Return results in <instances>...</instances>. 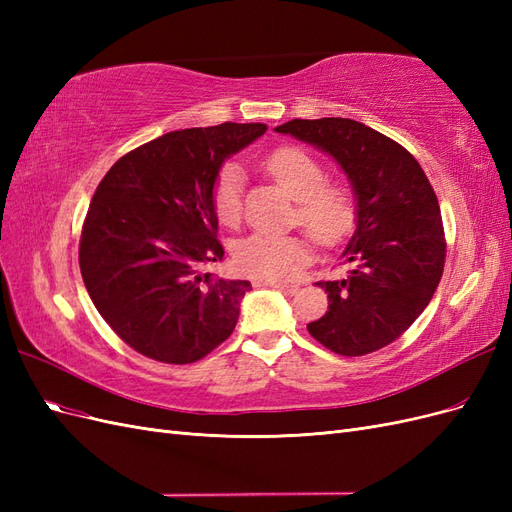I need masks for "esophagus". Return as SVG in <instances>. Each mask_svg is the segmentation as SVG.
Here are the masks:
<instances>
[{
	"mask_svg": "<svg viewBox=\"0 0 512 512\" xmlns=\"http://www.w3.org/2000/svg\"><path fill=\"white\" fill-rule=\"evenodd\" d=\"M254 286H256V288H277V290H282V292H288V294H292V292H297V290H299V286H297V284H284V282H269V280H256V282H254Z\"/></svg>",
	"mask_w": 512,
	"mask_h": 512,
	"instance_id": "esophagus-1",
	"label": "esophagus"
}]
</instances>
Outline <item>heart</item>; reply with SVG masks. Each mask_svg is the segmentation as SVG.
Segmentation results:
<instances>
[{
    "label": "heart",
    "mask_w": 512,
    "mask_h": 512,
    "mask_svg": "<svg viewBox=\"0 0 512 512\" xmlns=\"http://www.w3.org/2000/svg\"><path fill=\"white\" fill-rule=\"evenodd\" d=\"M267 173L297 200L294 222L301 224L318 243L331 245L350 235L356 222V198L344 179H327V168L297 145L277 147L265 160ZM213 211L224 226H237L243 213V173L237 164H224L215 177ZM309 245L297 235H250L235 247L239 271L260 280H292L309 262Z\"/></svg>",
    "instance_id": "obj_1"
}]
</instances>
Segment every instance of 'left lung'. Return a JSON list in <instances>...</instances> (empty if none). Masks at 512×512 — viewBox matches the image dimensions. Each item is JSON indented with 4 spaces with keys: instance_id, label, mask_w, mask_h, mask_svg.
<instances>
[{
    "instance_id": "8db88e82",
    "label": "left lung",
    "mask_w": 512,
    "mask_h": 512,
    "mask_svg": "<svg viewBox=\"0 0 512 512\" xmlns=\"http://www.w3.org/2000/svg\"><path fill=\"white\" fill-rule=\"evenodd\" d=\"M275 132L329 153L356 198V228L342 252L350 271L316 284L329 312L307 324L309 335L342 356L389 346L423 314L444 271L442 215L427 175L410 151L354 119H292Z\"/></svg>"
}]
</instances>
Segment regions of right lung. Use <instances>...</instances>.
Returning <instances> with one entry per match:
<instances>
[{"instance_id": "obj_1", "label": "right lung", "mask_w": 512, "mask_h": 512, "mask_svg": "<svg viewBox=\"0 0 512 512\" xmlns=\"http://www.w3.org/2000/svg\"><path fill=\"white\" fill-rule=\"evenodd\" d=\"M267 132L220 123L168 132L119 158L91 198L79 265L100 316L153 361H200L235 331L245 280L205 271L220 262L211 190L226 158Z\"/></svg>"}]
</instances>
